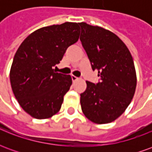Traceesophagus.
I'll use <instances>...</instances> for the list:
<instances>
[{
  "instance_id": "esophagus-1",
  "label": "esophagus",
  "mask_w": 152,
  "mask_h": 152,
  "mask_svg": "<svg viewBox=\"0 0 152 152\" xmlns=\"http://www.w3.org/2000/svg\"><path fill=\"white\" fill-rule=\"evenodd\" d=\"M72 81H76V80H79V78L75 76H72Z\"/></svg>"
}]
</instances>
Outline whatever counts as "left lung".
Wrapping results in <instances>:
<instances>
[{"mask_svg": "<svg viewBox=\"0 0 152 152\" xmlns=\"http://www.w3.org/2000/svg\"><path fill=\"white\" fill-rule=\"evenodd\" d=\"M80 41L92 69L98 71L100 82L86 80L80 105L87 119L95 124L111 123L130 104L137 86L134 60L125 44L107 29L80 23Z\"/></svg>", "mask_w": 152, "mask_h": 152, "instance_id": "obj_1", "label": "left lung"}]
</instances>
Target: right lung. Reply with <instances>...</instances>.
<instances>
[{
    "mask_svg": "<svg viewBox=\"0 0 152 152\" xmlns=\"http://www.w3.org/2000/svg\"><path fill=\"white\" fill-rule=\"evenodd\" d=\"M80 32L79 23L72 22L44 27L29 35L16 51L10 85L19 105L31 117L49 119L59 112L72 80L53 66L78 40Z\"/></svg>",
    "mask_w": 152,
    "mask_h": 152,
    "instance_id": "add662e5",
    "label": "right lung"
}]
</instances>
